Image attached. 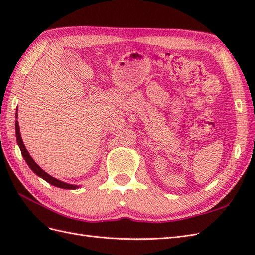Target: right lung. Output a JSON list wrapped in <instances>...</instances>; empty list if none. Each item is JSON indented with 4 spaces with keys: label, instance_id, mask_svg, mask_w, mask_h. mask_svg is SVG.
<instances>
[{
    "label": "right lung",
    "instance_id": "obj_1",
    "mask_svg": "<svg viewBox=\"0 0 255 255\" xmlns=\"http://www.w3.org/2000/svg\"><path fill=\"white\" fill-rule=\"evenodd\" d=\"M17 116H18V115H16V117H17ZM16 136H17V141H18V144H19V148H20V150H21L23 158L25 159V161H26V164L28 165V167H29L30 169H32V170H33L38 176L42 177V179H43L44 181H47L49 184L54 185V186L59 187V188H64V189H75V188H78V186H76V185L67 184V183H65V182H61V181L55 179V177L51 176V175L48 174L47 172H44V171L42 170V169L35 163L34 159H33L32 157H30V155L28 154L27 150L25 149L24 144H23L22 138H21V134H20V128H19V122H18V120H16Z\"/></svg>",
    "mask_w": 255,
    "mask_h": 255
}]
</instances>
